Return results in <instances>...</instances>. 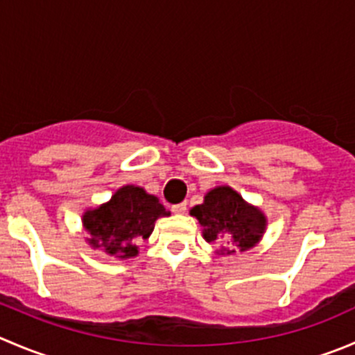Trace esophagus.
<instances>
[{
	"label": "esophagus",
	"instance_id": "obj_1",
	"mask_svg": "<svg viewBox=\"0 0 355 355\" xmlns=\"http://www.w3.org/2000/svg\"><path fill=\"white\" fill-rule=\"evenodd\" d=\"M171 211H173L175 215H184V213L187 211V202H180V205H175L173 208H171Z\"/></svg>",
	"mask_w": 355,
	"mask_h": 355
}]
</instances>
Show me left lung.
<instances>
[{"instance_id":"1","label":"left lung","mask_w":355,"mask_h":355,"mask_svg":"<svg viewBox=\"0 0 355 355\" xmlns=\"http://www.w3.org/2000/svg\"><path fill=\"white\" fill-rule=\"evenodd\" d=\"M202 227L206 243L218 244L216 254H234L257 246L267 230V216L258 206L244 201L229 185H218L205 194V201L191 209Z\"/></svg>"}]
</instances>
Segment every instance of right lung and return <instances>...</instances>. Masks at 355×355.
I'll list each match as a JSON object with an SVG mask.
<instances>
[{"mask_svg": "<svg viewBox=\"0 0 355 355\" xmlns=\"http://www.w3.org/2000/svg\"><path fill=\"white\" fill-rule=\"evenodd\" d=\"M161 216H170V211L164 209L159 198L128 184L119 187L109 201L86 209L81 223L90 248L128 260L139 254V244L149 239Z\"/></svg>", "mask_w": 355, "mask_h": 355, "instance_id": "add662e5", "label": "right lung"}]
</instances>
